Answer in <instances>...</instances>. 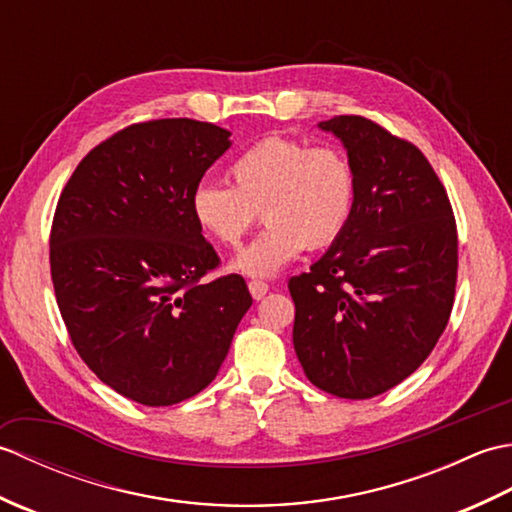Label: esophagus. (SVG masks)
I'll return each instance as SVG.
<instances>
[{"label":"esophagus","instance_id":"esophagus-1","mask_svg":"<svg viewBox=\"0 0 512 512\" xmlns=\"http://www.w3.org/2000/svg\"><path fill=\"white\" fill-rule=\"evenodd\" d=\"M248 290H250V297L259 301V299H264V295L270 290V286L266 284V281H250Z\"/></svg>","mask_w":512,"mask_h":512}]
</instances>
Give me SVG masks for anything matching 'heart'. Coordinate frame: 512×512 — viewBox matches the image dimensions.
<instances>
[{"label":"heart","mask_w":512,"mask_h":512,"mask_svg":"<svg viewBox=\"0 0 512 512\" xmlns=\"http://www.w3.org/2000/svg\"><path fill=\"white\" fill-rule=\"evenodd\" d=\"M231 184H195L189 209L195 226L222 246H237L257 209L266 226L233 257L248 277H273L303 253L341 237L356 206V171L339 147L290 136H266L228 165Z\"/></svg>","instance_id":"obj_1"}]
</instances>
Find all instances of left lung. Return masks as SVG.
Returning a JSON list of instances; mask_svg holds the SVG:
<instances>
[{"label": "left lung", "instance_id": "8db88e82", "mask_svg": "<svg viewBox=\"0 0 512 512\" xmlns=\"http://www.w3.org/2000/svg\"><path fill=\"white\" fill-rule=\"evenodd\" d=\"M356 171L350 224L290 279L292 343L312 385L363 400L416 372L449 323L458 277L453 211L418 147L363 116L317 125Z\"/></svg>", "mask_w": 512, "mask_h": 512}]
</instances>
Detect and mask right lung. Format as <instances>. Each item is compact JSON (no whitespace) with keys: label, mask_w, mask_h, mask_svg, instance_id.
Listing matches in <instances>:
<instances>
[{"label":"right lung","mask_w":512,"mask_h":512,"mask_svg":"<svg viewBox=\"0 0 512 512\" xmlns=\"http://www.w3.org/2000/svg\"><path fill=\"white\" fill-rule=\"evenodd\" d=\"M228 147L211 123H138L94 147L59 198L50 270L65 328L85 365L140 405L200 394L253 303L239 275L200 281L220 259L189 198Z\"/></svg>","instance_id":"obj_1"}]
</instances>
